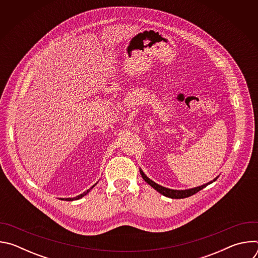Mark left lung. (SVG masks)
<instances>
[{
  "label": "left lung",
  "instance_id": "left-lung-1",
  "mask_svg": "<svg viewBox=\"0 0 258 258\" xmlns=\"http://www.w3.org/2000/svg\"><path fill=\"white\" fill-rule=\"evenodd\" d=\"M140 173L142 175V177L145 179V181H147L149 183V185L154 188L157 192H159L160 194H162L163 196H166V197H169V198H172V199H181V198H187V197H190L194 194H196L197 192H199L200 190H202L203 188H205L207 185H209V183L213 182L216 178H214L213 180L205 183V185H202L200 187H197V188H193V189H189V190H171V189H167V188H164L160 185H158V183L154 182L153 180H151L149 177H147L146 174L140 169Z\"/></svg>",
  "mask_w": 258,
  "mask_h": 258
}]
</instances>
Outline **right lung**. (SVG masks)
I'll return each mask as SVG.
<instances>
[{"label": "right lung", "instance_id": "add662e5", "mask_svg": "<svg viewBox=\"0 0 258 258\" xmlns=\"http://www.w3.org/2000/svg\"><path fill=\"white\" fill-rule=\"evenodd\" d=\"M95 186H96V183H95V185H94L91 189L87 190V191H86V192H84L83 194H81V195H79V196H77V197H75V198H66L65 200H67V201H72V200H78V199H81V198H83L84 196H86V195H87V194H88V193H89V192H90V191H91Z\"/></svg>", "mask_w": 258, "mask_h": 258}]
</instances>
